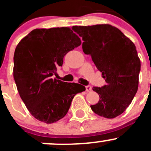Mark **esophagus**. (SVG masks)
I'll use <instances>...</instances> for the list:
<instances>
[{
    "label": "esophagus",
    "mask_w": 151,
    "mask_h": 151,
    "mask_svg": "<svg viewBox=\"0 0 151 151\" xmlns=\"http://www.w3.org/2000/svg\"><path fill=\"white\" fill-rule=\"evenodd\" d=\"M85 90H86L87 92H91V91H92V87L89 85H86V86H85Z\"/></svg>",
    "instance_id": "obj_1"
}]
</instances>
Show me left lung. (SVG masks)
<instances>
[{"label": "left lung", "mask_w": 151, "mask_h": 151, "mask_svg": "<svg viewBox=\"0 0 151 151\" xmlns=\"http://www.w3.org/2000/svg\"><path fill=\"white\" fill-rule=\"evenodd\" d=\"M83 39V50L92 58L106 84L93 90L99 96L91 109L99 116L114 118L129 106L138 89L140 60L134 44L110 25L73 26Z\"/></svg>", "instance_id": "8db88e82"}]
</instances>
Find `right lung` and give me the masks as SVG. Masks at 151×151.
I'll return each instance as SVG.
<instances>
[{
	"label": "right lung",
	"instance_id": "1",
	"mask_svg": "<svg viewBox=\"0 0 151 151\" xmlns=\"http://www.w3.org/2000/svg\"><path fill=\"white\" fill-rule=\"evenodd\" d=\"M81 45L69 28L35 29L17 46L14 78L30 113L39 121L55 123L63 118L83 85L52 79L67 53Z\"/></svg>",
	"mask_w": 151,
	"mask_h": 151
}]
</instances>
